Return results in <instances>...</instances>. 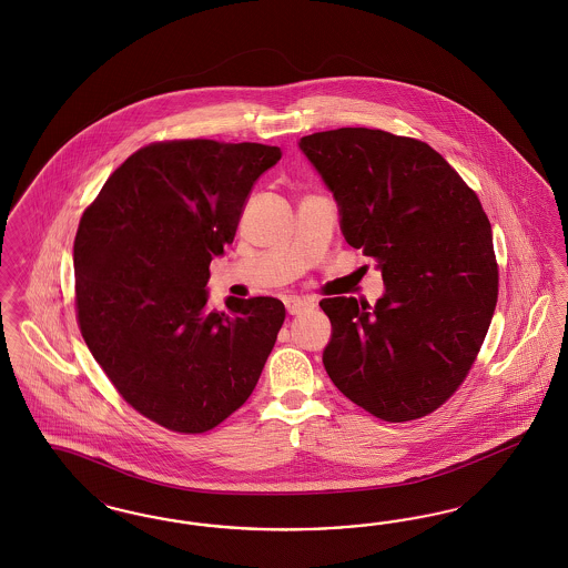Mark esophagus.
Here are the masks:
<instances>
[{"label":"esophagus","mask_w":568,"mask_h":568,"mask_svg":"<svg viewBox=\"0 0 568 568\" xmlns=\"http://www.w3.org/2000/svg\"><path fill=\"white\" fill-rule=\"evenodd\" d=\"M285 306H287V313H290V315H300V313L313 308L315 302L302 300V297H287V300H285Z\"/></svg>","instance_id":"1"}]
</instances>
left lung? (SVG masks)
<instances>
[{"label":"left lung","mask_w":568,"mask_h":568,"mask_svg":"<svg viewBox=\"0 0 568 568\" xmlns=\"http://www.w3.org/2000/svg\"><path fill=\"white\" fill-rule=\"evenodd\" d=\"M341 206L342 234L383 271L386 292L325 297L323 365L353 404L386 423L444 406L467 378L499 297L493 230L442 154L381 129L300 139Z\"/></svg>","instance_id":"obj_1"}]
</instances>
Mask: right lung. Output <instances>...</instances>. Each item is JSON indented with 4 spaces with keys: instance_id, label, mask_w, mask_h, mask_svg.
Masks as SVG:
<instances>
[{
    "instance_id": "add662e5",
    "label": "right lung",
    "mask_w": 568,
    "mask_h": 568,
    "mask_svg": "<svg viewBox=\"0 0 568 568\" xmlns=\"http://www.w3.org/2000/svg\"><path fill=\"white\" fill-rule=\"evenodd\" d=\"M281 148L171 139L124 160L73 241L75 317L122 399L175 433L211 432L250 399L285 321L281 300L206 304L209 264L234 241Z\"/></svg>"
}]
</instances>
